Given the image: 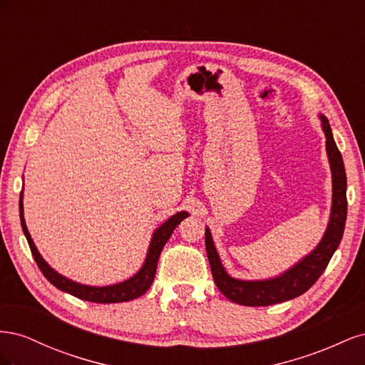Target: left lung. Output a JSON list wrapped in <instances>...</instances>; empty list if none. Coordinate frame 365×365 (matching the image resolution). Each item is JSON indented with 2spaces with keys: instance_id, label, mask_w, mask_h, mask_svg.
<instances>
[{
  "instance_id": "1",
  "label": "left lung",
  "mask_w": 365,
  "mask_h": 365,
  "mask_svg": "<svg viewBox=\"0 0 365 365\" xmlns=\"http://www.w3.org/2000/svg\"><path fill=\"white\" fill-rule=\"evenodd\" d=\"M319 120L326 135V150L332 170V210H330L326 233L315 250L277 277L267 280H239L227 274L213 244L212 233L205 228V250L213 280L217 289L231 302L244 306H269L292 300L304 294L319 279L339 245L347 217L346 169L329 120L324 115H319Z\"/></svg>"
}]
</instances>
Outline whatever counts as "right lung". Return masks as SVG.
I'll return each mask as SVG.
<instances>
[{"instance_id": "right-lung-1", "label": "right lung", "mask_w": 365, "mask_h": 365, "mask_svg": "<svg viewBox=\"0 0 365 365\" xmlns=\"http://www.w3.org/2000/svg\"><path fill=\"white\" fill-rule=\"evenodd\" d=\"M187 216H189L187 212L176 213L155 230V233L152 235V240H150L145 263H143L140 271L132 275L130 279L117 284H111V286H88V284L76 283L67 277H63V275H61L58 271H54L50 264L42 259L38 248L35 247V244H33L31 236L26 225L24 208H23V192H21V197H19L21 227H23L24 236L29 242L33 257H35L41 272L43 274V277H46L53 286H56L58 289L68 292L77 298H81V300L91 302V303H123V302L134 300V298H138L140 295L145 294L150 288L153 279H155L157 263L165 242L169 240L173 230L178 227V224H181V220L185 219Z\"/></svg>"}]
</instances>
